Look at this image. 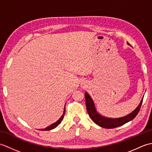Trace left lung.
Returning <instances> with one entry per match:
<instances>
[{"mask_svg":"<svg viewBox=\"0 0 152 152\" xmlns=\"http://www.w3.org/2000/svg\"><path fill=\"white\" fill-rule=\"evenodd\" d=\"M128 44H129L128 43ZM85 97L87 111H88L89 117L91 118L92 120L94 121L96 125H98L100 127L106 129H113L118 127H119V126L124 125L126 123L131 121L132 119H133L138 114V112H139L142 103L143 101L142 99L140 103V104L138 106V107L135 109L133 112L131 113L130 114L120 118L112 119L103 117V116L99 114L98 113L96 112L94 103H93L91 96L89 95L88 93H85Z\"/></svg>","mask_w":152,"mask_h":152,"instance_id":"1","label":"left lung"}]
</instances>
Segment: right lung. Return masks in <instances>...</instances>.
<instances>
[{
	"mask_svg": "<svg viewBox=\"0 0 152 152\" xmlns=\"http://www.w3.org/2000/svg\"><path fill=\"white\" fill-rule=\"evenodd\" d=\"M64 114H65V106H64V109L63 114V115H62V116H61V117L60 118V119H59V120H58L57 121H56V123H54V124H53L52 125H50L49 127H46V129H41V131H50V130L53 129H54V128H56V127H57V126H58V125H59V124H61V121L63 120V117H64Z\"/></svg>",
	"mask_w": 152,
	"mask_h": 152,
	"instance_id": "obj_1",
	"label": "right lung"
}]
</instances>
